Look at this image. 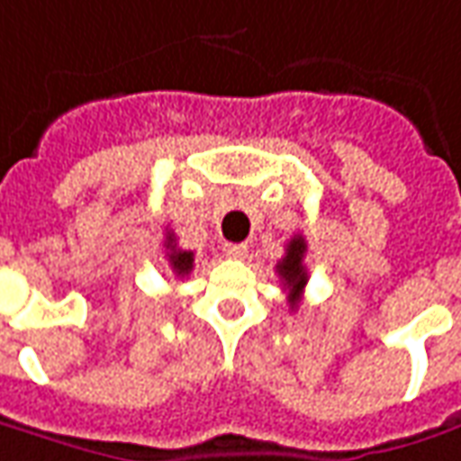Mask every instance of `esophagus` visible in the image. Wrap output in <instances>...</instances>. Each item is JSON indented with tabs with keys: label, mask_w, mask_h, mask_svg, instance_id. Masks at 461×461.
Listing matches in <instances>:
<instances>
[{
	"label": "esophagus",
	"mask_w": 461,
	"mask_h": 461,
	"mask_svg": "<svg viewBox=\"0 0 461 461\" xmlns=\"http://www.w3.org/2000/svg\"><path fill=\"white\" fill-rule=\"evenodd\" d=\"M224 255L231 259H244L247 257V244H224Z\"/></svg>",
	"instance_id": "1"
}]
</instances>
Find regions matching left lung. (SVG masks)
<instances>
[{
	"label": "left lung",
	"mask_w": 461,
	"mask_h": 461,
	"mask_svg": "<svg viewBox=\"0 0 461 461\" xmlns=\"http://www.w3.org/2000/svg\"><path fill=\"white\" fill-rule=\"evenodd\" d=\"M305 252H308V244L303 240V234H297L290 240L285 257L277 262V275L283 280V287L287 290V300H290V308H297L303 290L308 285V270H305Z\"/></svg>",
	"instance_id": "left-lung-1"
}]
</instances>
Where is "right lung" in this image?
I'll use <instances>...</instances> for the list:
<instances>
[{
  "label": "right lung",
  "mask_w": 461,
  "mask_h": 461,
  "mask_svg": "<svg viewBox=\"0 0 461 461\" xmlns=\"http://www.w3.org/2000/svg\"><path fill=\"white\" fill-rule=\"evenodd\" d=\"M166 257H168V267L176 277H186L191 270H194V252H186V249H176V240L174 234L168 231L166 234Z\"/></svg>",
  "instance_id": "1"
}]
</instances>
